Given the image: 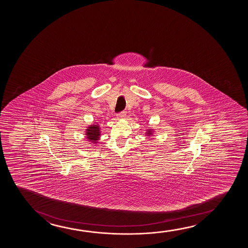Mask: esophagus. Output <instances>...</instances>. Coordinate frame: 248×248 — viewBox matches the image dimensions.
Segmentation results:
<instances>
[{
    "label": "esophagus",
    "mask_w": 248,
    "mask_h": 248,
    "mask_svg": "<svg viewBox=\"0 0 248 248\" xmlns=\"http://www.w3.org/2000/svg\"><path fill=\"white\" fill-rule=\"evenodd\" d=\"M126 115V112L125 111H122V112H119L118 113V117L119 118H124Z\"/></svg>",
    "instance_id": "obj_1"
}]
</instances>
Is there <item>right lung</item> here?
Returning a JSON list of instances; mask_svg holds the SVG:
<instances>
[{"label": "right lung", "mask_w": 248, "mask_h": 248, "mask_svg": "<svg viewBox=\"0 0 248 248\" xmlns=\"http://www.w3.org/2000/svg\"><path fill=\"white\" fill-rule=\"evenodd\" d=\"M86 134H87V138L90 139V140H92V142L96 143L95 141L98 140L99 136H100L98 126L92 125L91 127H89Z\"/></svg>", "instance_id": "1"}]
</instances>
